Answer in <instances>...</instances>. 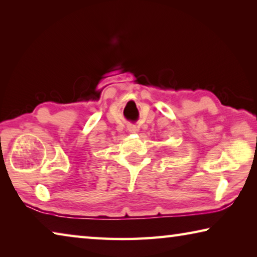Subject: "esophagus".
Listing matches in <instances>:
<instances>
[{"instance_id":"34e87169","label":"esophagus","mask_w":257,"mask_h":257,"mask_svg":"<svg viewBox=\"0 0 257 257\" xmlns=\"http://www.w3.org/2000/svg\"><path fill=\"white\" fill-rule=\"evenodd\" d=\"M128 130L130 133H133V134H135V133H137V128L135 127V125H133V124H130V125H128Z\"/></svg>"}]
</instances>
